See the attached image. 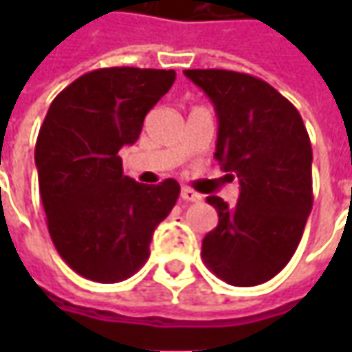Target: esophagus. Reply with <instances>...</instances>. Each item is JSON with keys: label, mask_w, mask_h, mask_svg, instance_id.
Masks as SVG:
<instances>
[{"label": "esophagus", "mask_w": 352, "mask_h": 352, "mask_svg": "<svg viewBox=\"0 0 352 352\" xmlns=\"http://www.w3.org/2000/svg\"><path fill=\"white\" fill-rule=\"evenodd\" d=\"M180 197H182L184 201H199V199H201V196H199L197 192H194L192 188H182Z\"/></svg>", "instance_id": "34e87169"}]
</instances>
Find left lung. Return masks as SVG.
Masks as SVG:
<instances>
[{"instance_id":"8db88e82","label":"left lung","mask_w":352,"mask_h":352,"mask_svg":"<svg viewBox=\"0 0 352 352\" xmlns=\"http://www.w3.org/2000/svg\"><path fill=\"white\" fill-rule=\"evenodd\" d=\"M184 74L213 103V156L241 186L235 208L208 197L219 223L204 239L201 258L231 286L263 284L290 263L314 206L309 135L298 109L264 80L231 70Z\"/></svg>"}]
</instances>
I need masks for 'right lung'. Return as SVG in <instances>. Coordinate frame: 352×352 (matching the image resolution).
<instances>
[{
	"label": "right lung",
	"instance_id": "1",
	"mask_svg": "<svg viewBox=\"0 0 352 352\" xmlns=\"http://www.w3.org/2000/svg\"><path fill=\"white\" fill-rule=\"evenodd\" d=\"M174 80V70L102 68L80 76L48 107L34 146L41 199L54 247L80 276L102 284L133 276L178 199L176 180L135 182L119 156Z\"/></svg>",
	"mask_w": 352,
	"mask_h": 352
}]
</instances>
